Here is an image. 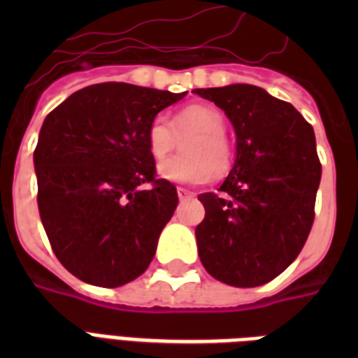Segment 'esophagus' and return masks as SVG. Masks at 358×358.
Returning <instances> with one entry per match:
<instances>
[{"label": "esophagus", "mask_w": 358, "mask_h": 358, "mask_svg": "<svg viewBox=\"0 0 358 358\" xmlns=\"http://www.w3.org/2000/svg\"><path fill=\"white\" fill-rule=\"evenodd\" d=\"M176 193H178L180 201H185V199H193V196H195V193H193V191L185 189V187H178V189H176Z\"/></svg>", "instance_id": "obj_1"}]
</instances>
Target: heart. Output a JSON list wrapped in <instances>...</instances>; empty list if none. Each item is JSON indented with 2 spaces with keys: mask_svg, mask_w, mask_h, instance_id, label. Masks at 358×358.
<instances>
[{
  "mask_svg": "<svg viewBox=\"0 0 358 358\" xmlns=\"http://www.w3.org/2000/svg\"><path fill=\"white\" fill-rule=\"evenodd\" d=\"M227 119L215 106L189 103L174 113L173 122L157 115L146 131V148L154 159H163L185 139L180 156L157 165V174L174 184H202L212 174L223 176L232 163V148L224 137Z\"/></svg>",
  "mask_w": 358,
  "mask_h": 358,
  "instance_id": "obj_1",
  "label": "heart"
}]
</instances>
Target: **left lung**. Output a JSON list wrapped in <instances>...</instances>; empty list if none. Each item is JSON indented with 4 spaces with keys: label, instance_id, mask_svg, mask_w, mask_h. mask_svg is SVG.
<instances>
[{
    "label": "left lung",
    "instance_id": "left-lung-1",
    "mask_svg": "<svg viewBox=\"0 0 358 358\" xmlns=\"http://www.w3.org/2000/svg\"><path fill=\"white\" fill-rule=\"evenodd\" d=\"M224 111L236 131V159L219 187L202 193L195 229L202 266L236 288L278 277L303 249L322 180L314 129L297 109L260 87L196 89Z\"/></svg>",
    "mask_w": 358,
    "mask_h": 358
}]
</instances>
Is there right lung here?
Wrapping results in <instances>:
<instances>
[{"mask_svg": "<svg viewBox=\"0 0 358 358\" xmlns=\"http://www.w3.org/2000/svg\"><path fill=\"white\" fill-rule=\"evenodd\" d=\"M185 92L129 83L81 89L42 124L33 154L38 212L59 262L83 282L117 288L146 271L178 195L156 180L146 131Z\"/></svg>", "mask_w": 358, "mask_h": 358, "instance_id": "1", "label": "right lung"}]
</instances>
